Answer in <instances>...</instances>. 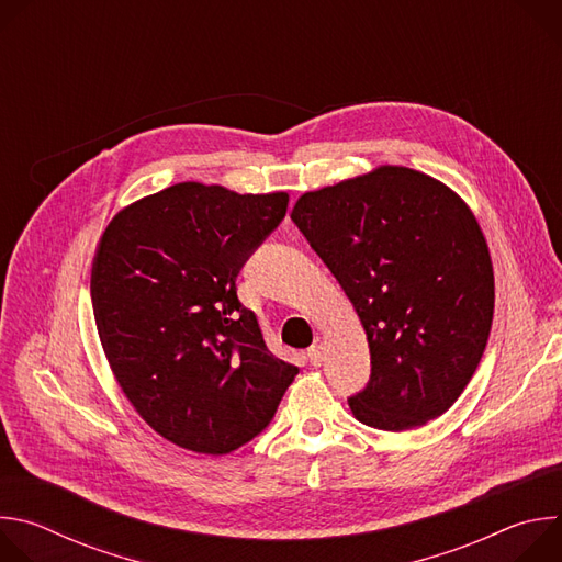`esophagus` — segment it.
<instances>
[{"instance_id":"obj_1","label":"esophagus","mask_w":562,"mask_h":562,"mask_svg":"<svg viewBox=\"0 0 562 562\" xmlns=\"http://www.w3.org/2000/svg\"><path fill=\"white\" fill-rule=\"evenodd\" d=\"M306 358H308V362H311L313 367L323 364V360H325V345H323V342H315L313 347H308Z\"/></svg>"}]
</instances>
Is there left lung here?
Listing matches in <instances>:
<instances>
[{
  "label": "left lung",
  "instance_id": "left-lung-1",
  "mask_svg": "<svg viewBox=\"0 0 562 562\" xmlns=\"http://www.w3.org/2000/svg\"><path fill=\"white\" fill-rule=\"evenodd\" d=\"M291 220L367 331L371 375L349 397L353 416L382 431L442 416L494 319V267L469 206L420 171L380 167L304 193Z\"/></svg>",
  "mask_w": 562,
  "mask_h": 562
}]
</instances>
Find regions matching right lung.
<instances>
[{"instance_id":"add662e5","label":"right lung","mask_w":562,"mask_h":562,"mask_svg":"<svg viewBox=\"0 0 562 562\" xmlns=\"http://www.w3.org/2000/svg\"><path fill=\"white\" fill-rule=\"evenodd\" d=\"M286 204L284 191L180 182L122 209L100 239L91 300L106 360L135 412L178 447L247 445L297 375L235 291Z\"/></svg>"}]
</instances>
